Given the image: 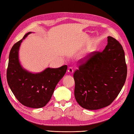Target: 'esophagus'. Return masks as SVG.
Here are the masks:
<instances>
[{"instance_id":"esophagus-1","label":"esophagus","mask_w":134,"mask_h":134,"mask_svg":"<svg viewBox=\"0 0 134 134\" xmlns=\"http://www.w3.org/2000/svg\"><path fill=\"white\" fill-rule=\"evenodd\" d=\"M73 71H74V69H73V67H70L69 68V69H68V72H69V73H70V74L73 73Z\"/></svg>"}]
</instances>
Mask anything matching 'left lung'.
<instances>
[{
	"label": "left lung",
	"instance_id": "obj_1",
	"mask_svg": "<svg viewBox=\"0 0 134 134\" xmlns=\"http://www.w3.org/2000/svg\"><path fill=\"white\" fill-rule=\"evenodd\" d=\"M73 75L75 97L82 107L98 110L111 104L124 86L127 66L122 46L107 37L103 52H93L80 61Z\"/></svg>",
	"mask_w": 134,
	"mask_h": 134
}]
</instances>
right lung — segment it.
Wrapping results in <instances>:
<instances>
[{"label":"right lung","instance_id":"1","mask_svg":"<svg viewBox=\"0 0 134 134\" xmlns=\"http://www.w3.org/2000/svg\"><path fill=\"white\" fill-rule=\"evenodd\" d=\"M30 33L25 34L10 49L6 77L10 90L21 104L38 109L49 101L56 85L67 71V65L57 69L47 68L41 73L35 74L23 69L19 61L18 51L23 40Z\"/></svg>","mask_w":134,"mask_h":134}]
</instances>
